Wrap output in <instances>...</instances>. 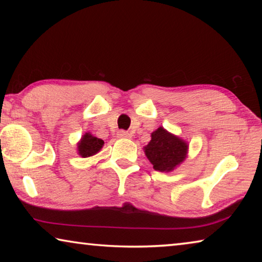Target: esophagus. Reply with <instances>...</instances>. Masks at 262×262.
Wrapping results in <instances>:
<instances>
[{"label": "esophagus", "instance_id": "obj_1", "mask_svg": "<svg viewBox=\"0 0 262 262\" xmlns=\"http://www.w3.org/2000/svg\"><path fill=\"white\" fill-rule=\"evenodd\" d=\"M118 137H120V139H132V134L126 130H119Z\"/></svg>", "mask_w": 262, "mask_h": 262}]
</instances>
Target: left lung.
Returning a JSON list of instances; mask_svg holds the SVG:
<instances>
[{"mask_svg": "<svg viewBox=\"0 0 262 262\" xmlns=\"http://www.w3.org/2000/svg\"><path fill=\"white\" fill-rule=\"evenodd\" d=\"M187 148L188 145L183 140L159 127L151 134V141L144 151L155 170L168 172L184 161Z\"/></svg>", "mask_w": 262, "mask_h": 262, "instance_id": "left-lung-1", "label": "left lung"}]
</instances>
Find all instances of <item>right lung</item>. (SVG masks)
Instances as JSON below:
<instances>
[{"label": "right lung", "mask_w": 262, "mask_h": 262, "mask_svg": "<svg viewBox=\"0 0 262 262\" xmlns=\"http://www.w3.org/2000/svg\"><path fill=\"white\" fill-rule=\"evenodd\" d=\"M103 144V140L97 139V137L86 133V134L82 137L81 142L78 143V154L84 158L94 156V155H96L101 149Z\"/></svg>", "instance_id": "1"}]
</instances>
